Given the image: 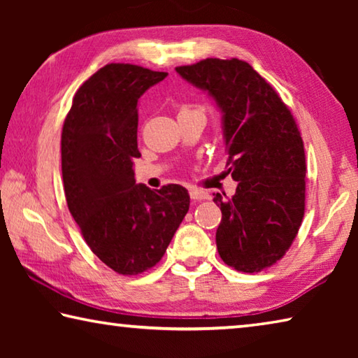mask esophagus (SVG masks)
Wrapping results in <instances>:
<instances>
[{
	"label": "esophagus",
	"mask_w": 358,
	"mask_h": 358,
	"mask_svg": "<svg viewBox=\"0 0 358 358\" xmlns=\"http://www.w3.org/2000/svg\"><path fill=\"white\" fill-rule=\"evenodd\" d=\"M189 196H191L192 201H205V199H208L207 192L201 191V189H196V187H191Z\"/></svg>",
	"instance_id": "1"
}]
</instances>
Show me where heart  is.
<instances>
[{"instance_id":"1","label":"heart","mask_w":358,"mask_h":358,"mask_svg":"<svg viewBox=\"0 0 358 358\" xmlns=\"http://www.w3.org/2000/svg\"><path fill=\"white\" fill-rule=\"evenodd\" d=\"M196 110V108H191V107H181V110L180 112H194Z\"/></svg>"}]
</instances>
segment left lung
Wrapping results in <instances>:
<instances>
[{
  "label": "left lung",
  "instance_id": "8db88e82",
  "mask_svg": "<svg viewBox=\"0 0 358 358\" xmlns=\"http://www.w3.org/2000/svg\"><path fill=\"white\" fill-rule=\"evenodd\" d=\"M178 74L207 92L222 113L232 197L215 194L222 220L216 248L245 273L271 266L299 234L305 215V148L287 106L246 62L207 58L178 66Z\"/></svg>",
  "mask_w": 358,
  "mask_h": 358
}]
</instances>
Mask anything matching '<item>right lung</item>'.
I'll list each match as a JSON object with an SVG mask.
<instances>
[{"label": "right lung", "mask_w": 358, "mask_h": 358, "mask_svg": "<svg viewBox=\"0 0 358 358\" xmlns=\"http://www.w3.org/2000/svg\"><path fill=\"white\" fill-rule=\"evenodd\" d=\"M167 72L110 63L88 78L72 99L62 132L66 202L85 241L120 275L155 266L189 210L180 185H136L137 102Z\"/></svg>", "instance_id": "right-lung-1"}]
</instances>
